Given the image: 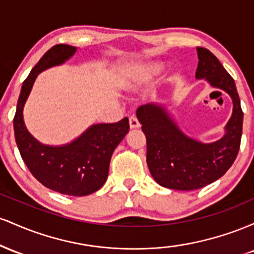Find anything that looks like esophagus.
<instances>
[{"label": "esophagus", "mask_w": 254, "mask_h": 254, "mask_svg": "<svg viewBox=\"0 0 254 254\" xmlns=\"http://www.w3.org/2000/svg\"><path fill=\"white\" fill-rule=\"evenodd\" d=\"M129 123H130V127L131 129H138L141 125H139V122L137 121V118L135 117V116H131V117L129 118Z\"/></svg>", "instance_id": "1"}]
</instances>
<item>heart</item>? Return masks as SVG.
Returning <instances> with one entry per match:
<instances>
[{"label": "heart", "mask_w": 254, "mask_h": 254, "mask_svg": "<svg viewBox=\"0 0 254 254\" xmlns=\"http://www.w3.org/2000/svg\"><path fill=\"white\" fill-rule=\"evenodd\" d=\"M161 70V65L159 63H149L147 65L142 66L139 71L136 74H131L127 76L123 81V88L127 90H135L138 86V83L148 81L157 75Z\"/></svg>", "instance_id": "obj_1"}]
</instances>
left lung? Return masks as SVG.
Here are the masks:
<instances>
[{"label": "left lung", "mask_w": 254, "mask_h": 254, "mask_svg": "<svg viewBox=\"0 0 254 254\" xmlns=\"http://www.w3.org/2000/svg\"><path fill=\"white\" fill-rule=\"evenodd\" d=\"M196 78H204L222 89L233 101V113L224 135L203 143L180 130L164 104L142 105L136 116L147 138V165L159 185L172 190L190 191L204 188L229 170L237 159L243 133L244 113L235 82L208 49L197 48Z\"/></svg>", "instance_id": "8db88e82"}]
</instances>
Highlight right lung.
Listing matches in <instances>:
<instances>
[{
  "label": "right lung",
  "instance_id": "1",
  "mask_svg": "<svg viewBox=\"0 0 254 254\" xmlns=\"http://www.w3.org/2000/svg\"><path fill=\"white\" fill-rule=\"evenodd\" d=\"M76 50L75 46L58 44L45 52L22 83L13 123L22 160L38 182L60 193L87 196L106 182L111 156L129 132V119L93 124L70 143L62 145L43 144L31 135L24 122V106L38 75L64 64Z\"/></svg>",
  "mask_w": 254,
  "mask_h": 254
}]
</instances>
